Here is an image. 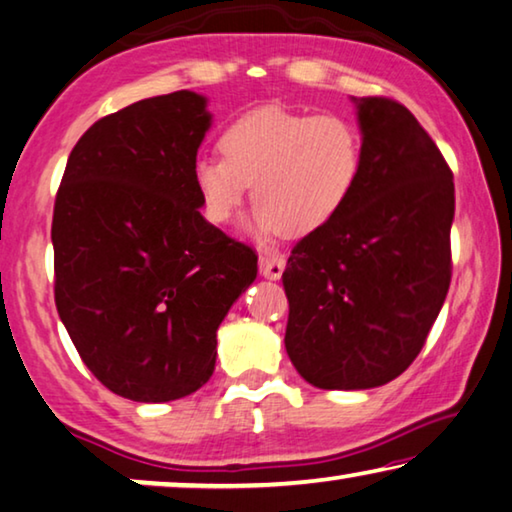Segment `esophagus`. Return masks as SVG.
<instances>
[{
    "label": "esophagus",
    "mask_w": 512,
    "mask_h": 512,
    "mask_svg": "<svg viewBox=\"0 0 512 512\" xmlns=\"http://www.w3.org/2000/svg\"><path fill=\"white\" fill-rule=\"evenodd\" d=\"M258 270H261V274H263L265 279L277 281V279H281L283 270H286V261H283L281 256L263 254L261 258H258Z\"/></svg>",
    "instance_id": "1"
}]
</instances>
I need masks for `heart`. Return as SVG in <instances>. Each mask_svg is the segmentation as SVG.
I'll use <instances>...</instances> for the list:
<instances>
[{
    "instance_id": "obj_1",
    "label": "heart",
    "mask_w": 512,
    "mask_h": 512,
    "mask_svg": "<svg viewBox=\"0 0 512 512\" xmlns=\"http://www.w3.org/2000/svg\"><path fill=\"white\" fill-rule=\"evenodd\" d=\"M222 157L194 162L192 180L210 224H226L251 185L249 229L304 238L320 231L357 192L364 139L341 114L258 107L219 135Z\"/></svg>"
}]
</instances>
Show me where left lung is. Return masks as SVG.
<instances>
[{
    "instance_id": "1",
    "label": "left lung",
    "mask_w": 512,
    "mask_h": 512,
    "mask_svg": "<svg viewBox=\"0 0 512 512\" xmlns=\"http://www.w3.org/2000/svg\"><path fill=\"white\" fill-rule=\"evenodd\" d=\"M357 105L364 171L341 215L304 235L283 270L286 352L318 389H373L407 371L451 286L453 171L414 114Z\"/></svg>"
}]
</instances>
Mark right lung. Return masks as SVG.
<instances>
[{"label":"right lung","instance_id":"add662e5","mask_svg":"<svg viewBox=\"0 0 512 512\" xmlns=\"http://www.w3.org/2000/svg\"><path fill=\"white\" fill-rule=\"evenodd\" d=\"M208 128L194 91L123 107L77 141L54 201L59 318L86 368L135 403L210 380L217 327L258 272L256 251L199 210L192 169Z\"/></svg>","mask_w":512,"mask_h":512}]
</instances>
